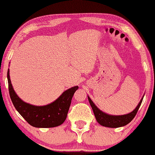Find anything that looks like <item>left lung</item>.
<instances>
[{
  "label": "left lung",
  "instance_id": "obj_1",
  "mask_svg": "<svg viewBox=\"0 0 155 155\" xmlns=\"http://www.w3.org/2000/svg\"><path fill=\"white\" fill-rule=\"evenodd\" d=\"M88 99H89L90 105H91V108L93 109L96 119H97L99 124H100L104 127H111V128H117V127L125 126V125L129 124L134 118L139 109H140L141 104L142 102L143 98L141 99L137 107L135 108L134 111H132L131 113L127 114L120 115V116H113V115H109L104 113L103 111L99 110L96 107L94 104L93 103V101L91 100V99L89 97H88Z\"/></svg>",
  "mask_w": 155,
  "mask_h": 155
}]
</instances>
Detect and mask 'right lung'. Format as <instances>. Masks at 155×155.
I'll return each instance as SVG.
<instances>
[{
    "mask_svg": "<svg viewBox=\"0 0 155 155\" xmlns=\"http://www.w3.org/2000/svg\"><path fill=\"white\" fill-rule=\"evenodd\" d=\"M7 78L9 94L13 104L29 124L38 128H50L63 124L67 117L72 97L79 87L76 86L66 90L50 104L38 107L25 103L18 97L11 83L9 69Z\"/></svg>",
    "mask_w": 155,
    "mask_h": 155,
    "instance_id": "1",
    "label": "right lung"
}]
</instances>
